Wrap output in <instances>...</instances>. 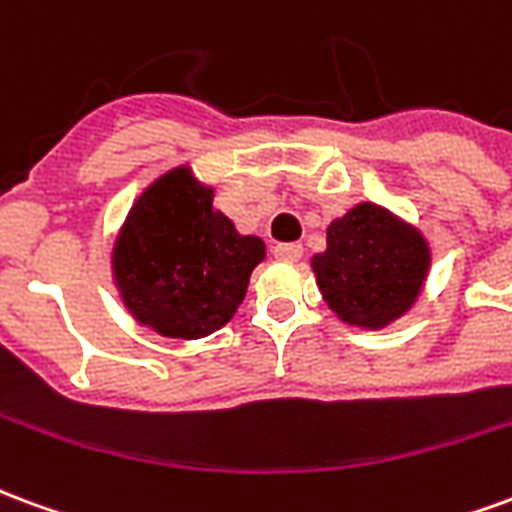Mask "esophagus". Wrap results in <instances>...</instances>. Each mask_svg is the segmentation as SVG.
<instances>
[{
  "label": "esophagus",
  "mask_w": 512,
  "mask_h": 512,
  "mask_svg": "<svg viewBox=\"0 0 512 512\" xmlns=\"http://www.w3.org/2000/svg\"><path fill=\"white\" fill-rule=\"evenodd\" d=\"M272 253H275V259L281 261H297L302 256V245L300 242H283V245H275Z\"/></svg>",
  "instance_id": "esophagus-1"
}]
</instances>
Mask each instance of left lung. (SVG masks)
<instances>
[{
	"mask_svg": "<svg viewBox=\"0 0 512 512\" xmlns=\"http://www.w3.org/2000/svg\"><path fill=\"white\" fill-rule=\"evenodd\" d=\"M428 264L423 234L368 201L330 223L327 251L311 261L327 305L365 330L387 327L412 308Z\"/></svg>",
	"mask_w": 512,
	"mask_h": 512,
	"instance_id": "left-lung-1",
	"label": "left lung"
}]
</instances>
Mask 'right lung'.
Instances as JSON below:
<instances>
[{
  "label": "right lung",
  "instance_id": "1",
  "mask_svg": "<svg viewBox=\"0 0 512 512\" xmlns=\"http://www.w3.org/2000/svg\"><path fill=\"white\" fill-rule=\"evenodd\" d=\"M264 259L259 237H242L212 210V188L190 169L149 185L114 242V281L136 316L166 338H204L229 322Z\"/></svg>",
  "mask_w": 512,
  "mask_h": 512
}]
</instances>
